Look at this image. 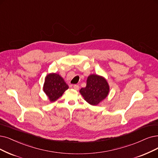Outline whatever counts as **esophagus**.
I'll list each match as a JSON object with an SVG mask.
<instances>
[{"mask_svg": "<svg viewBox=\"0 0 158 158\" xmlns=\"http://www.w3.org/2000/svg\"><path fill=\"white\" fill-rule=\"evenodd\" d=\"M79 87H80L79 85H77V84L73 85V88H74V89L75 90H78V89H79Z\"/></svg>", "mask_w": 158, "mask_h": 158, "instance_id": "1", "label": "esophagus"}]
</instances>
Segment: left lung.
Segmentation results:
<instances>
[{
	"instance_id": "1",
	"label": "left lung",
	"mask_w": 158,
	"mask_h": 158,
	"mask_svg": "<svg viewBox=\"0 0 158 158\" xmlns=\"http://www.w3.org/2000/svg\"><path fill=\"white\" fill-rule=\"evenodd\" d=\"M110 87L108 81L97 74H91L87 79L86 87L81 88L80 93L89 104L96 106L108 96Z\"/></svg>"
}]
</instances>
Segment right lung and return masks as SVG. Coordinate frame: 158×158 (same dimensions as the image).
<instances>
[{"mask_svg":"<svg viewBox=\"0 0 158 158\" xmlns=\"http://www.w3.org/2000/svg\"><path fill=\"white\" fill-rule=\"evenodd\" d=\"M68 88V85L58 74L50 73L47 75L43 85V91L50 102L58 100Z\"/></svg>","mask_w":158,"mask_h":158,"instance_id":"1","label":"right lung"}]
</instances>
